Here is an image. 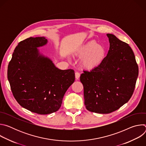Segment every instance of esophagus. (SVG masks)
Masks as SVG:
<instances>
[{"label": "esophagus", "mask_w": 146, "mask_h": 146, "mask_svg": "<svg viewBox=\"0 0 146 146\" xmlns=\"http://www.w3.org/2000/svg\"><path fill=\"white\" fill-rule=\"evenodd\" d=\"M80 74L79 72H77L75 73V77H76V79L78 80L79 78H80Z\"/></svg>", "instance_id": "1"}]
</instances>
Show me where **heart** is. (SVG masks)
Returning a JSON list of instances; mask_svg holds the SVG:
<instances>
[{
  "label": "heart",
  "instance_id": "1",
  "mask_svg": "<svg viewBox=\"0 0 146 146\" xmlns=\"http://www.w3.org/2000/svg\"><path fill=\"white\" fill-rule=\"evenodd\" d=\"M76 55L82 58L81 65L83 68L93 69L98 67L105 59L106 49L92 40L81 47L77 50Z\"/></svg>",
  "mask_w": 146,
  "mask_h": 146
}]
</instances>
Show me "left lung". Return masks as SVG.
I'll return each instance as SVG.
<instances>
[{
    "label": "left lung",
    "mask_w": 146,
    "mask_h": 146,
    "mask_svg": "<svg viewBox=\"0 0 146 146\" xmlns=\"http://www.w3.org/2000/svg\"><path fill=\"white\" fill-rule=\"evenodd\" d=\"M110 48L102 63L83 71L84 104L91 112L108 114L119 109L133 95L139 74L134 53L128 44L108 33Z\"/></svg>",
    "instance_id": "left-lung-1"
}]
</instances>
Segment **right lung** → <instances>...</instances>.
<instances>
[{"label":"right lung","mask_w":146,"mask_h":146,"mask_svg":"<svg viewBox=\"0 0 146 146\" xmlns=\"http://www.w3.org/2000/svg\"><path fill=\"white\" fill-rule=\"evenodd\" d=\"M47 42L43 37H31L20 41L7 69L15 100L23 108L38 114L58 111L75 80L73 69H58L50 59L39 55L37 47Z\"/></svg>","instance_id":"1"}]
</instances>
